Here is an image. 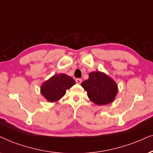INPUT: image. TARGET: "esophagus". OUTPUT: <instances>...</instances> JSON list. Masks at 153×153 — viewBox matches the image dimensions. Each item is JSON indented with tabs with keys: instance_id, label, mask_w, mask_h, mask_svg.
Wrapping results in <instances>:
<instances>
[{
	"instance_id": "esophagus-1",
	"label": "esophagus",
	"mask_w": 153,
	"mask_h": 153,
	"mask_svg": "<svg viewBox=\"0 0 153 153\" xmlns=\"http://www.w3.org/2000/svg\"><path fill=\"white\" fill-rule=\"evenodd\" d=\"M75 82L78 83V84H80L82 82V80L80 78H76L75 79Z\"/></svg>"
}]
</instances>
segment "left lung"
Here are the masks:
<instances>
[{
	"instance_id": "8db88e82",
	"label": "left lung",
	"mask_w": 153,
	"mask_h": 153,
	"mask_svg": "<svg viewBox=\"0 0 153 153\" xmlns=\"http://www.w3.org/2000/svg\"><path fill=\"white\" fill-rule=\"evenodd\" d=\"M81 85L87 91L91 101L97 105L111 103L118 92L117 83L100 71L89 73V78L83 81Z\"/></svg>"
}]
</instances>
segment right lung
Segmentation results:
<instances>
[{
	"mask_svg": "<svg viewBox=\"0 0 153 153\" xmlns=\"http://www.w3.org/2000/svg\"><path fill=\"white\" fill-rule=\"evenodd\" d=\"M75 84V81L71 77L60 73L53 75L42 84L41 92L48 101L56 102L65 95L66 90Z\"/></svg>",
	"mask_w": 153,
	"mask_h": 153,
	"instance_id": "obj_1",
	"label": "right lung"
}]
</instances>
